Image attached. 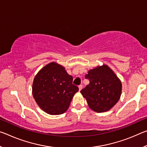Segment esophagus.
Returning <instances> with one entry per match:
<instances>
[{
  "instance_id": "obj_1",
  "label": "esophagus",
  "mask_w": 147,
  "mask_h": 147,
  "mask_svg": "<svg viewBox=\"0 0 147 147\" xmlns=\"http://www.w3.org/2000/svg\"><path fill=\"white\" fill-rule=\"evenodd\" d=\"M78 88H79V91H81L82 89V85H80L78 86Z\"/></svg>"
}]
</instances>
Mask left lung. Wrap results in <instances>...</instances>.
I'll return each instance as SVG.
<instances>
[{
  "label": "left lung",
  "instance_id": "left-lung-1",
  "mask_svg": "<svg viewBox=\"0 0 147 147\" xmlns=\"http://www.w3.org/2000/svg\"><path fill=\"white\" fill-rule=\"evenodd\" d=\"M85 78L89 84L80 93L89 108L98 113L112 108L119 101L122 91L121 82L114 72L103 65L89 70Z\"/></svg>",
  "mask_w": 147,
  "mask_h": 147
}]
</instances>
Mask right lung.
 <instances>
[{
  "label": "right lung",
  "instance_id": "obj_1",
  "mask_svg": "<svg viewBox=\"0 0 147 147\" xmlns=\"http://www.w3.org/2000/svg\"><path fill=\"white\" fill-rule=\"evenodd\" d=\"M63 66L51 62L35 76L32 93L38 105L50 115H60L67 110L78 88Z\"/></svg>",
  "mask_w": 147,
  "mask_h": 147
}]
</instances>
